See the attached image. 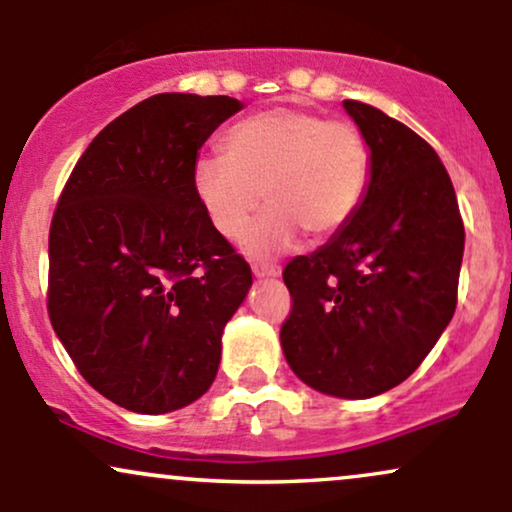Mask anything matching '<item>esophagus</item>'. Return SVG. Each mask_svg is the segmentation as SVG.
Instances as JSON below:
<instances>
[{
	"mask_svg": "<svg viewBox=\"0 0 512 512\" xmlns=\"http://www.w3.org/2000/svg\"><path fill=\"white\" fill-rule=\"evenodd\" d=\"M252 272H255V276H260V279H264V276H279L281 267L279 264L269 262H252Z\"/></svg>",
	"mask_w": 512,
	"mask_h": 512,
	"instance_id": "1",
	"label": "esophagus"
}]
</instances>
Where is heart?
I'll return each instance as SVG.
<instances>
[{
  "label": "heart",
  "mask_w": 512,
  "mask_h": 512,
  "mask_svg": "<svg viewBox=\"0 0 512 512\" xmlns=\"http://www.w3.org/2000/svg\"><path fill=\"white\" fill-rule=\"evenodd\" d=\"M373 178L366 134L349 120L298 108H272L240 120L223 137V154L197 158L195 195L211 226L240 238L250 216L272 202L245 233V250L269 255L296 240L298 228L325 240L349 226Z\"/></svg>",
  "instance_id": "obj_1"
}]
</instances>
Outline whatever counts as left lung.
Masks as SVG:
<instances>
[{
	"mask_svg": "<svg viewBox=\"0 0 512 512\" xmlns=\"http://www.w3.org/2000/svg\"><path fill=\"white\" fill-rule=\"evenodd\" d=\"M366 134L373 178L344 231L284 267L289 366L317 392L366 399L407 380L457 308L464 223L433 146L361 101H344Z\"/></svg>",
	"mask_w": 512,
	"mask_h": 512,
	"instance_id": "1",
	"label": "left lung"
}]
</instances>
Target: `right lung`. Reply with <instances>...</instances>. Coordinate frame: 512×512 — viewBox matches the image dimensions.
Masks as SVG:
<instances>
[{
    "label": "right lung",
    "mask_w": 512,
    "mask_h": 512,
    "mask_svg": "<svg viewBox=\"0 0 512 512\" xmlns=\"http://www.w3.org/2000/svg\"><path fill=\"white\" fill-rule=\"evenodd\" d=\"M243 108L158 93L115 117L64 182L50 223L48 315L93 390L137 414L209 390L250 264L195 195L197 151Z\"/></svg>",
    "instance_id": "1"
}]
</instances>
